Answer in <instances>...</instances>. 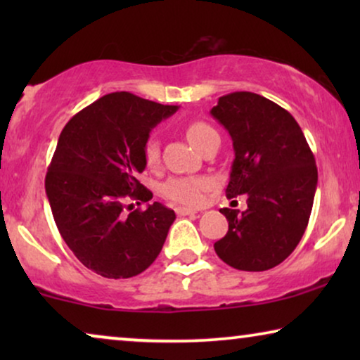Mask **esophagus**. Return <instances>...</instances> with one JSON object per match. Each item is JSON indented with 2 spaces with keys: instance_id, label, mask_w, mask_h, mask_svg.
Instances as JSON below:
<instances>
[{
  "instance_id": "1",
  "label": "esophagus",
  "mask_w": 360,
  "mask_h": 360,
  "mask_svg": "<svg viewBox=\"0 0 360 360\" xmlns=\"http://www.w3.org/2000/svg\"><path fill=\"white\" fill-rule=\"evenodd\" d=\"M176 214L179 216H193L196 214L195 210H190V208H176Z\"/></svg>"
}]
</instances>
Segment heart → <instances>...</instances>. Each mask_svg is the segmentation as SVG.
Segmentation results:
<instances>
[{
  "label": "heart",
  "mask_w": 360,
  "mask_h": 360,
  "mask_svg": "<svg viewBox=\"0 0 360 360\" xmlns=\"http://www.w3.org/2000/svg\"><path fill=\"white\" fill-rule=\"evenodd\" d=\"M185 136L188 142L196 149H201L203 144L213 136H218L213 127L203 121H191L185 127ZM142 157L147 167L154 169L160 162V146L155 137H149L142 147ZM208 188V180L198 176H175L167 180L162 185V195L175 203L186 206H198L203 203L205 191Z\"/></svg>",
  "instance_id": "obj_1"
}]
</instances>
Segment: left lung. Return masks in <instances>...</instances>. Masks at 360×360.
Returning <instances> with one entry per match:
<instances>
[{"mask_svg":"<svg viewBox=\"0 0 360 360\" xmlns=\"http://www.w3.org/2000/svg\"><path fill=\"white\" fill-rule=\"evenodd\" d=\"M234 147L226 196L248 195V210H219L229 223L218 257L262 272L293 252L311 214L318 169L302 127L277 103L250 91L221 96L213 110Z\"/></svg>","mask_w":360,"mask_h":360,"instance_id":"left-lung-1","label":"left lung"}]
</instances>
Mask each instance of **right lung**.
Wrapping results in <instances>:
<instances>
[{"mask_svg": "<svg viewBox=\"0 0 360 360\" xmlns=\"http://www.w3.org/2000/svg\"><path fill=\"white\" fill-rule=\"evenodd\" d=\"M179 106L116 91L83 108L58 137L46 175V193L65 244L75 257L106 278H129L160 254L174 210L159 201L147 210L127 205L152 198L137 180L149 132Z\"/></svg>", "mask_w": 360, "mask_h": 360, "instance_id": "obj_1", "label": "right lung"}]
</instances>
